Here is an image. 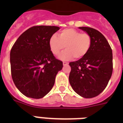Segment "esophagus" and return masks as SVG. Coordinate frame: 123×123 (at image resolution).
I'll return each instance as SVG.
<instances>
[{
	"label": "esophagus",
	"mask_w": 123,
	"mask_h": 123,
	"mask_svg": "<svg viewBox=\"0 0 123 123\" xmlns=\"http://www.w3.org/2000/svg\"><path fill=\"white\" fill-rule=\"evenodd\" d=\"M63 66H67V65H68V62H63Z\"/></svg>",
	"instance_id": "34e87169"
}]
</instances>
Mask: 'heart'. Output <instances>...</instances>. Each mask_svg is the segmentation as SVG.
<instances>
[{"label": "heart", "mask_w": 123, "mask_h": 123, "mask_svg": "<svg viewBox=\"0 0 123 123\" xmlns=\"http://www.w3.org/2000/svg\"><path fill=\"white\" fill-rule=\"evenodd\" d=\"M92 39L90 34L72 28L62 30L59 33L58 37L52 35L49 41L50 49L54 55H58L66 47L60 55V58L63 60L71 59H81L87 54L91 49Z\"/></svg>", "instance_id": "heart-1"}]
</instances>
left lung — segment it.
I'll return each mask as SVG.
<instances>
[{
  "label": "left lung",
  "mask_w": 123,
  "mask_h": 123,
  "mask_svg": "<svg viewBox=\"0 0 123 123\" xmlns=\"http://www.w3.org/2000/svg\"><path fill=\"white\" fill-rule=\"evenodd\" d=\"M92 37L91 49L83 58L69 63V81L74 91L84 98L99 95L108 84L113 72V54L103 34L89 27H79Z\"/></svg>",
  "instance_id": "8db88e82"
}]
</instances>
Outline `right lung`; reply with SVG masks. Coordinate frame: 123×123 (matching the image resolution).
<instances>
[{"label":"right lung","instance_id":"1","mask_svg":"<svg viewBox=\"0 0 123 123\" xmlns=\"http://www.w3.org/2000/svg\"><path fill=\"white\" fill-rule=\"evenodd\" d=\"M60 28L34 26L19 36L10 51L14 84L25 96L41 98L50 92L63 62L50 49L49 39Z\"/></svg>","mask_w":123,"mask_h":123}]
</instances>
